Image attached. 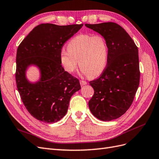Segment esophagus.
<instances>
[{"instance_id": "obj_1", "label": "esophagus", "mask_w": 159, "mask_h": 159, "mask_svg": "<svg viewBox=\"0 0 159 159\" xmlns=\"http://www.w3.org/2000/svg\"><path fill=\"white\" fill-rule=\"evenodd\" d=\"M80 85H81V86H83V85H86V84H88L87 82H86L85 81H84V80H80Z\"/></svg>"}]
</instances>
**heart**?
I'll return each mask as SVG.
<instances>
[{
	"mask_svg": "<svg viewBox=\"0 0 159 159\" xmlns=\"http://www.w3.org/2000/svg\"><path fill=\"white\" fill-rule=\"evenodd\" d=\"M108 46L104 37L85 34L74 37L68 43V50L62 48L60 60L65 71L72 74L79 65L84 75L94 78L106 68Z\"/></svg>",
	"mask_w": 159,
	"mask_h": 159,
	"instance_id": "obj_1",
	"label": "heart"
}]
</instances>
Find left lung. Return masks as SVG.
<instances>
[{
	"mask_svg": "<svg viewBox=\"0 0 159 159\" xmlns=\"http://www.w3.org/2000/svg\"><path fill=\"white\" fill-rule=\"evenodd\" d=\"M85 26L104 37L107 44V66L98 79L89 82L94 94L88 105L96 118L109 121L121 117L133 103L140 80L138 48L116 23Z\"/></svg>",
	"mask_w": 159,
	"mask_h": 159,
	"instance_id": "obj_1",
	"label": "left lung"
}]
</instances>
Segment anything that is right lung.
Wrapping results in <instances>:
<instances>
[{
    "instance_id": "obj_1",
    "label": "right lung",
    "mask_w": 159,
    "mask_h": 159,
    "mask_svg": "<svg viewBox=\"0 0 159 159\" xmlns=\"http://www.w3.org/2000/svg\"><path fill=\"white\" fill-rule=\"evenodd\" d=\"M83 25L42 24L18 47L17 89L28 111L39 121L47 123L60 121L68 111L71 97L81 89L79 80L61 66L60 56L64 43ZM30 66L40 71V78L34 83L26 77Z\"/></svg>"
}]
</instances>
